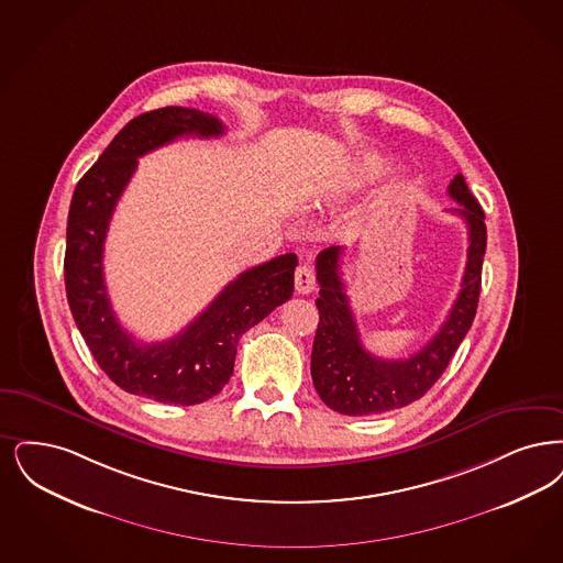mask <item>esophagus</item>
Wrapping results in <instances>:
<instances>
[{"mask_svg":"<svg viewBox=\"0 0 563 563\" xmlns=\"http://www.w3.org/2000/svg\"><path fill=\"white\" fill-rule=\"evenodd\" d=\"M314 289V271H312L308 264L297 266V271H295V291L301 292V295H308V292H312Z\"/></svg>","mask_w":563,"mask_h":563,"instance_id":"esophagus-1","label":"esophagus"}]
</instances>
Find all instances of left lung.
I'll return each instance as SVG.
<instances>
[{"instance_id":"obj_1","label":"left lung","mask_w":563,"mask_h":563,"mask_svg":"<svg viewBox=\"0 0 563 563\" xmlns=\"http://www.w3.org/2000/svg\"><path fill=\"white\" fill-rule=\"evenodd\" d=\"M449 195L461 205L452 213H459L470 230L467 266L446 322L410 358L383 361L362 345L339 274L341 247L324 249L316 257V278L320 285L316 308L320 320L312 347V382L320 400L341 415H379L419 400L442 377L452 354L472 329L486 253L484 211L461 174L450 181Z\"/></svg>"}]
</instances>
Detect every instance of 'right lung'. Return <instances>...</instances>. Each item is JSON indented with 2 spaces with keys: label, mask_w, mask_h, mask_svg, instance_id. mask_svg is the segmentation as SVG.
<instances>
[{
  "label": "right lung",
  "mask_w": 563,
  "mask_h": 563,
  "mask_svg": "<svg viewBox=\"0 0 563 563\" xmlns=\"http://www.w3.org/2000/svg\"><path fill=\"white\" fill-rule=\"evenodd\" d=\"M224 125L197 109L165 107L132 119L79 180L68 209L65 285L70 312L98 366L121 389L163 405H199L222 391L241 335L292 295L297 255L285 253L239 274L180 335L142 343L117 320L102 255L117 201L137 157L181 135L218 137Z\"/></svg>",
  "instance_id": "right-lung-1"
}]
</instances>
